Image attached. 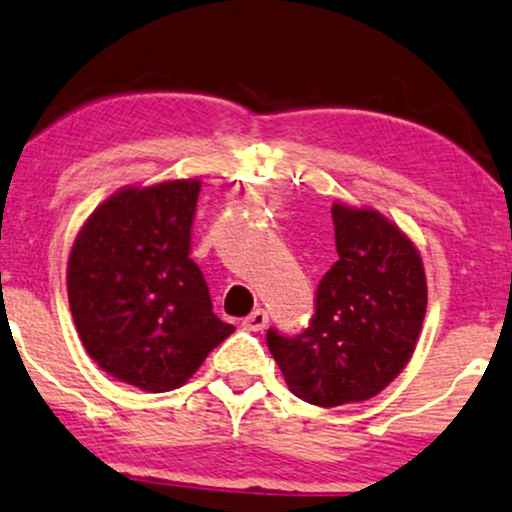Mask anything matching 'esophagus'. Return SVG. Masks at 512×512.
Returning a JSON list of instances; mask_svg holds the SVG:
<instances>
[{
	"instance_id": "esophagus-1",
	"label": "esophagus",
	"mask_w": 512,
	"mask_h": 512,
	"mask_svg": "<svg viewBox=\"0 0 512 512\" xmlns=\"http://www.w3.org/2000/svg\"><path fill=\"white\" fill-rule=\"evenodd\" d=\"M242 326H244L246 330H254V333H258V330H263V328L268 326V314H266V311H263V309L251 311V314L244 318Z\"/></svg>"
}]
</instances>
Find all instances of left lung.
Segmentation results:
<instances>
[{"label":"left lung","instance_id":"obj_1","mask_svg":"<svg viewBox=\"0 0 512 512\" xmlns=\"http://www.w3.org/2000/svg\"><path fill=\"white\" fill-rule=\"evenodd\" d=\"M338 261L294 338L270 328L268 350L299 400L338 407L374 398L410 362L426 314L417 246L374 208L335 203Z\"/></svg>","mask_w":512,"mask_h":512}]
</instances>
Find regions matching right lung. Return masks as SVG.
<instances>
[{
  "label": "right lung",
  "instance_id": "obj_1",
  "mask_svg": "<svg viewBox=\"0 0 512 512\" xmlns=\"http://www.w3.org/2000/svg\"><path fill=\"white\" fill-rule=\"evenodd\" d=\"M198 179L126 186L78 232L66 290L78 338L102 371L146 393L179 388L234 326L213 314L191 261Z\"/></svg>",
  "mask_w": 512,
  "mask_h": 512
}]
</instances>
